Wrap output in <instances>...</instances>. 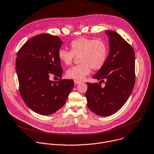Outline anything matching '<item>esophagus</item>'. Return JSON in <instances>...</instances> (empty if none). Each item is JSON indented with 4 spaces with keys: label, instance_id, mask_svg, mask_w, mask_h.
<instances>
[{
    "label": "esophagus",
    "instance_id": "1",
    "mask_svg": "<svg viewBox=\"0 0 154 154\" xmlns=\"http://www.w3.org/2000/svg\"><path fill=\"white\" fill-rule=\"evenodd\" d=\"M74 84L75 85H78L79 83H80V81H79V80H74Z\"/></svg>",
    "mask_w": 154,
    "mask_h": 154
}]
</instances>
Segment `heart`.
Instances as JSON below:
<instances>
[{"instance_id":"1","label":"heart","mask_w":154,"mask_h":154,"mask_svg":"<svg viewBox=\"0 0 154 154\" xmlns=\"http://www.w3.org/2000/svg\"><path fill=\"white\" fill-rule=\"evenodd\" d=\"M70 49L71 51L59 49L58 57L67 66L71 65L76 57H80V63L67 71V76L77 80H83L89 74L92 69H100L108 57V45L101 39L80 37L71 42Z\"/></svg>"}]
</instances>
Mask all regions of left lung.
Instances as JSON below:
<instances>
[{"mask_svg":"<svg viewBox=\"0 0 154 154\" xmlns=\"http://www.w3.org/2000/svg\"><path fill=\"white\" fill-rule=\"evenodd\" d=\"M109 54L105 65L92 77L99 83L86 82L85 96L89 109L100 116L117 112L129 97L135 84V52L132 46L119 34L106 31ZM105 82L101 87L100 82Z\"/></svg>","mask_w":154,"mask_h":154,"instance_id":"left-lung-1","label":"left lung"}]
</instances>
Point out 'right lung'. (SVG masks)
<instances>
[{
	"label": "right lung",
	"mask_w": 154,
	"mask_h": 154,
	"mask_svg": "<svg viewBox=\"0 0 154 154\" xmlns=\"http://www.w3.org/2000/svg\"><path fill=\"white\" fill-rule=\"evenodd\" d=\"M62 41L57 36L40 34L19 50L16 60L19 91L25 104L42 115L53 114L65 103L74 87L72 80L53 82L51 75L63 74L58 51Z\"/></svg>",
	"instance_id": "right-lung-1"
}]
</instances>
